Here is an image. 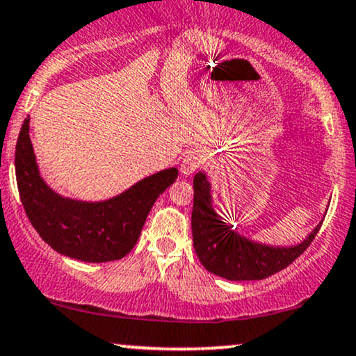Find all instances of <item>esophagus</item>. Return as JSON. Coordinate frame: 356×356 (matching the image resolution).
I'll use <instances>...</instances> for the list:
<instances>
[{"mask_svg": "<svg viewBox=\"0 0 356 356\" xmlns=\"http://www.w3.org/2000/svg\"><path fill=\"white\" fill-rule=\"evenodd\" d=\"M205 164V154L202 151H192L188 152L184 159V163L181 165V170L184 175H192L195 170H199L202 165Z\"/></svg>", "mask_w": 356, "mask_h": 356, "instance_id": "34e87169", "label": "esophagus"}]
</instances>
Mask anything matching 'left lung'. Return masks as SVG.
<instances>
[{
  "instance_id": "8db88e82",
  "label": "left lung",
  "mask_w": 356,
  "mask_h": 356,
  "mask_svg": "<svg viewBox=\"0 0 356 356\" xmlns=\"http://www.w3.org/2000/svg\"><path fill=\"white\" fill-rule=\"evenodd\" d=\"M322 222L298 245L273 246L243 236L213 209L211 186L205 172L193 177V248L207 271L228 281H259L289 266L321 230Z\"/></svg>"
}]
</instances>
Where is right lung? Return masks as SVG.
Here are the masks:
<instances>
[{"mask_svg":"<svg viewBox=\"0 0 356 356\" xmlns=\"http://www.w3.org/2000/svg\"><path fill=\"white\" fill-rule=\"evenodd\" d=\"M15 165L21 202L39 236L57 253L85 263L124 258L136 245L157 197L179 174L175 168L159 170L108 200L69 199L40 177L29 138V116L17 138Z\"/></svg>","mask_w":356,"mask_h":356,"instance_id":"right-lung-1","label":"right lung"}]
</instances>
